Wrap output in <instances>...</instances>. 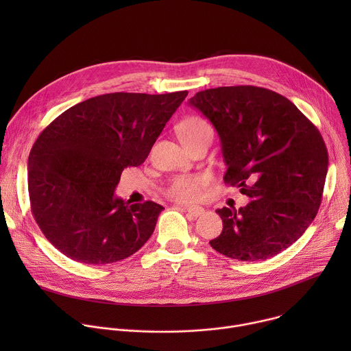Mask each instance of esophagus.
I'll return each mask as SVG.
<instances>
[{"instance_id":"obj_1","label":"esophagus","mask_w":351,"mask_h":351,"mask_svg":"<svg viewBox=\"0 0 351 351\" xmlns=\"http://www.w3.org/2000/svg\"><path fill=\"white\" fill-rule=\"evenodd\" d=\"M184 210H186V213H187L189 215H191L193 218H197V217L204 214V208H203V207H186Z\"/></svg>"}]
</instances>
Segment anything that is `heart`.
Returning <instances> with one entry per match:
<instances>
[{
	"instance_id": "1",
	"label": "heart",
	"mask_w": 351,
	"mask_h": 351,
	"mask_svg": "<svg viewBox=\"0 0 351 351\" xmlns=\"http://www.w3.org/2000/svg\"><path fill=\"white\" fill-rule=\"evenodd\" d=\"M179 136L184 145L194 144L206 137L214 136L211 123L203 117H189L179 125ZM211 183V176L207 173L180 175L171 180L165 189L167 197L180 204H190L202 197L203 189Z\"/></svg>"
}]
</instances>
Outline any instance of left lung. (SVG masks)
I'll use <instances>...</instances> for the list:
<instances>
[{
    "label": "left lung",
    "mask_w": 351,
    "mask_h": 351,
    "mask_svg": "<svg viewBox=\"0 0 351 351\" xmlns=\"http://www.w3.org/2000/svg\"><path fill=\"white\" fill-rule=\"evenodd\" d=\"M189 104L221 137L225 183L252 198L239 210H217L223 229L211 247L239 261L279 254L321 206L328 149L319 130L290 99L257 86L203 90Z\"/></svg>",
    "instance_id": "obj_1"
}]
</instances>
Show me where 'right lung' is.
Returning <instances> with one entry per match:
<instances>
[{
  "mask_svg": "<svg viewBox=\"0 0 351 351\" xmlns=\"http://www.w3.org/2000/svg\"><path fill=\"white\" fill-rule=\"evenodd\" d=\"M187 91L110 93L82 101L49 123L27 161L32 214L47 240L88 265L140 250L162 206L114 195L123 169L141 165Z\"/></svg>",
  "mask_w": 351,
  "mask_h": 351,
  "instance_id": "right-lung-1",
  "label": "right lung"
}]
</instances>
